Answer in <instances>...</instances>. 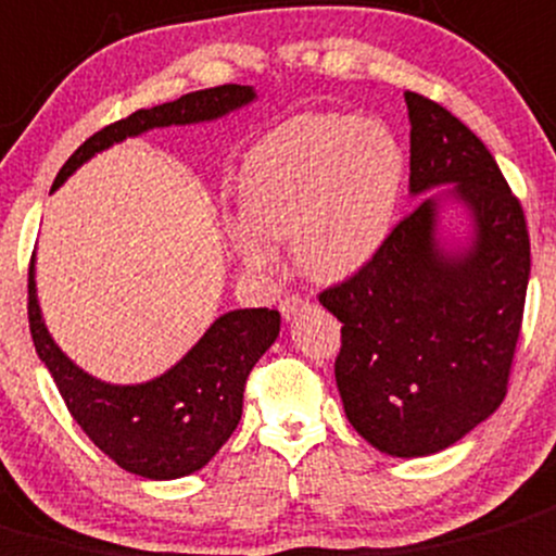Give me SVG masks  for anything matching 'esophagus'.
<instances>
[{"label":"esophagus","mask_w":556,"mask_h":556,"mask_svg":"<svg viewBox=\"0 0 556 556\" xmlns=\"http://www.w3.org/2000/svg\"><path fill=\"white\" fill-rule=\"evenodd\" d=\"M306 304H309V301L301 299L299 293H290V295H285L282 301H279V312H282L285 320H290V317H293L299 309H304Z\"/></svg>","instance_id":"esophagus-1"}]
</instances>
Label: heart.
Returning a JSON list of instances; mask_svg holds the SVG:
<instances>
[{
  "instance_id": "obj_1",
  "label": "heart",
  "mask_w": 556,
  "mask_h": 556,
  "mask_svg": "<svg viewBox=\"0 0 556 556\" xmlns=\"http://www.w3.org/2000/svg\"><path fill=\"white\" fill-rule=\"evenodd\" d=\"M404 152L391 129L353 113H306L268 132L247 163L228 236L250 268H271L268 241H293L315 279H342L371 261L391 230Z\"/></svg>"
}]
</instances>
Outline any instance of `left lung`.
I'll return each mask as SVG.
<instances>
[{
  "instance_id": "left-lung-1",
  "label": "left lung",
  "mask_w": 556,
  "mask_h": 556,
  "mask_svg": "<svg viewBox=\"0 0 556 556\" xmlns=\"http://www.w3.org/2000/svg\"><path fill=\"white\" fill-rule=\"evenodd\" d=\"M409 192L454 185L470 250L438 241V201L409 212L353 277L317 299L342 323L333 375L355 432L391 456H429L486 421L508 393L525 317L530 233L492 152L440 102L404 91Z\"/></svg>"
}]
</instances>
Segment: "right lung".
<instances>
[{
	"mask_svg": "<svg viewBox=\"0 0 556 556\" xmlns=\"http://www.w3.org/2000/svg\"><path fill=\"white\" fill-rule=\"evenodd\" d=\"M252 100V86L225 84L141 108L80 143L59 170L53 190L111 143L154 127L212 122ZM26 309L37 355L51 371L75 424L122 470L152 481L190 476L228 443L241 421L247 377L279 333L277 309H233L217 317L201 342L165 375L141 386H111L78 369L51 339L37 304L35 261L29 266Z\"/></svg>",
	"mask_w": 556,
	"mask_h": 556,
	"instance_id": "obj_1",
	"label": "right lung"
}]
</instances>
